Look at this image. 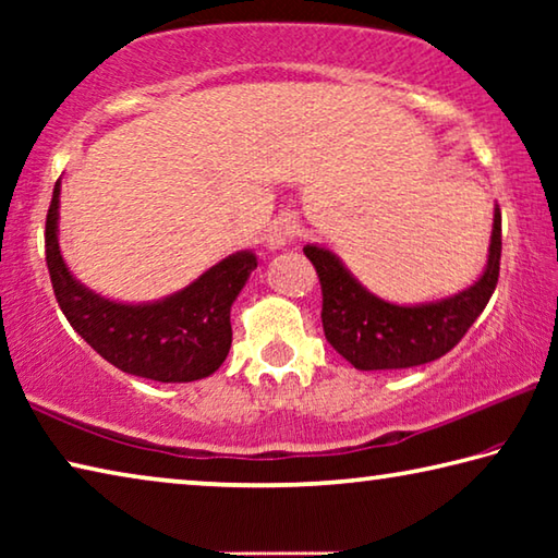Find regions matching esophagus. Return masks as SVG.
Instances as JSON below:
<instances>
[{"mask_svg": "<svg viewBox=\"0 0 558 558\" xmlns=\"http://www.w3.org/2000/svg\"><path fill=\"white\" fill-rule=\"evenodd\" d=\"M298 235H300V221L292 214H282L270 223L266 241H268L270 248H280V245L295 241Z\"/></svg>", "mask_w": 558, "mask_h": 558, "instance_id": "obj_1", "label": "esophagus"}]
</instances>
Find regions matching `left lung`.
<instances>
[{"mask_svg":"<svg viewBox=\"0 0 558 558\" xmlns=\"http://www.w3.org/2000/svg\"><path fill=\"white\" fill-rule=\"evenodd\" d=\"M323 286L327 342L359 372L409 369L440 359L465 337L493 298L502 256V214L495 209L487 268L458 295L428 305H393L359 286L332 251L305 245Z\"/></svg>","mask_w":558,"mask_h":558,"instance_id":"obj_1","label":"left lung"}]
</instances>
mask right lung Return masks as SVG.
<instances>
[{"mask_svg": "<svg viewBox=\"0 0 558 558\" xmlns=\"http://www.w3.org/2000/svg\"><path fill=\"white\" fill-rule=\"evenodd\" d=\"M56 182L46 214V266L61 313L96 352L120 372L162 384L214 374L231 349V305L258 266L248 251L233 253L165 300L122 305L81 286L59 251Z\"/></svg>", "mask_w": 558, "mask_h": 558, "instance_id": "add662e5", "label": "right lung"}]
</instances>
